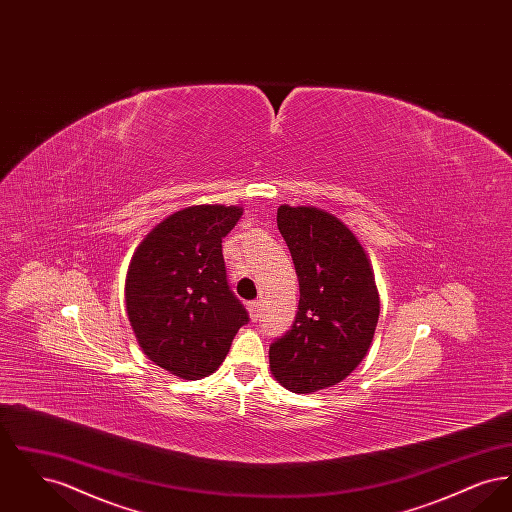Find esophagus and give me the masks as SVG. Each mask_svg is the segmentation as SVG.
<instances>
[{
  "label": "esophagus",
  "instance_id": "esophagus-1",
  "mask_svg": "<svg viewBox=\"0 0 512 512\" xmlns=\"http://www.w3.org/2000/svg\"><path fill=\"white\" fill-rule=\"evenodd\" d=\"M247 311H249V317H251V320H259V313H261V301H259V299L249 301V303H247Z\"/></svg>",
  "mask_w": 512,
  "mask_h": 512
}]
</instances>
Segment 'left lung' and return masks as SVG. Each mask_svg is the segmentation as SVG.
Returning <instances> with one entry per match:
<instances>
[{"instance_id": "left-lung-1", "label": "left lung", "mask_w": 512, "mask_h": 512, "mask_svg": "<svg viewBox=\"0 0 512 512\" xmlns=\"http://www.w3.org/2000/svg\"><path fill=\"white\" fill-rule=\"evenodd\" d=\"M278 230L299 280L292 330L268 349L274 380L293 393L340 384L365 359L380 317L370 259L336 215L280 205Z\"/></svg>"}]
</instances>
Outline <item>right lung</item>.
Returning <instances> with one entry per match:
<instances>
[{
    "label": "right lung",
    "instance_id": "obj_1",
    "mask_svg": "<svg viewBox=\"0 0 512 512\" xmlns=\"http://www.w3.org/2000/svg\"><path fill=\"white\" fill-rule=\"evenodd\" d=\"M242 215L240 205L180 209L147 234L128 265L124 301L136 341L182 380L213 374L249 320L222 257V238Z\"/></svg>",
    "mask_w": 512,
    "mask_h": 512
}]
</instances>
